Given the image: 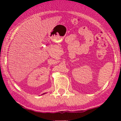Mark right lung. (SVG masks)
I'll use <instances>...</instances> for the list:
<instances>
[{"label": "right lung", "mask_w": 121, "mask_h": 121, "mask_svg": "<svg viewBox=\"0 0 121 121\" xmlns=\"http://www.w3.org/2000/svg\"><path fill=\"white\" fill-rule=\"evenodd\" d=\"M45 94H46V93H45ZM43 94H44H44H42V95H43Z\"/></svg>", "instance_id": "1"}]
</instances>
